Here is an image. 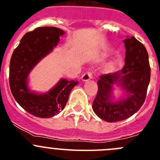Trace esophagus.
<instances>
[{
	"label": "esophagus",
	"mask_w": 160,
	"mask_h": 160,
	"mask_svg": "<svg viewBox=\"0 0 160 160\" xmlns=\"http://www.w3.org/2000/svg\"><path fill=\"white\" fill-rule=\"evenodd\" d=\"M91 77H92L91 72H85L83 76H82L81 79L83 81H88V80H89L90 79H91Z\"/></svg>",
	"instance_id": "1"
}]
</instances>
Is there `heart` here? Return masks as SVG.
Instances as JSON below:
<instances>
[{
	"instance_id": "heart-1",
	"label": "heart",
	"mask_w": 160,
	"mask_h": 160,
	"mask_svg": "<svg viewBox=\"0 0 160 160\" xmlns=\"http://www.w3.org/2000/svg\"><path fill=\"white\" fill-rule=\"evenodd\" d=\"M104 57V56H101V59H102ZM114 65H115V63H114V62H113V61H111V62H109V63H108V65L106 66L105 70H107V71H109V70H112V69L114 67Z\"/></svg>"
}]
</instances>
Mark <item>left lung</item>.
Returning a JSON list of instances; mask_svg holds the SVG:
<instances>
[{"label": "left lung", "mask_w": 160, "mask_h": 160, "mask_svg": "<svg viewBox=\"0 0 160 160\" xmlns=\"http://www.w3.org/2000/svg\"><path fill=\"white\" fill-rule=\"evenodd\" d=\"M124 42L126 49L125 66L122 70L100 76L98 93L92 105L95 114L108 122L125 120L139 110L146 100L150 81L151 72L146 47L133 36L127 38ZM114 84L126 91L127 97L123 99L112 100Z\"/></svg>", "instance_id": "8db88e82"}]
</instances>
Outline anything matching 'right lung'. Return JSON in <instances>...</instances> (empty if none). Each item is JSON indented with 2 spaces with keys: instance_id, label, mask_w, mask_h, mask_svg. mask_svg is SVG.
<instances>
[{
  "instance_id": "obj_1",
  "label": "right lung",
  "mask_w": 160,
  "mask_h": 160,
  "mask_svg": "<svg viewBox=\"0 0 160 160\" xmlns=\"http://www.w3.org/2000/svg\"><path fill=\"white\" fill-rule=\"evenodd\" d=\"M64 32L56 27H39L27 32L11 56L9 84L19 105L32 115L48 118L65 108L71 90L77 80L62 79L49 91L36 93L28 88V76L32 69L48 55L59 41Z\"/></svg>"
}]
</instances>
